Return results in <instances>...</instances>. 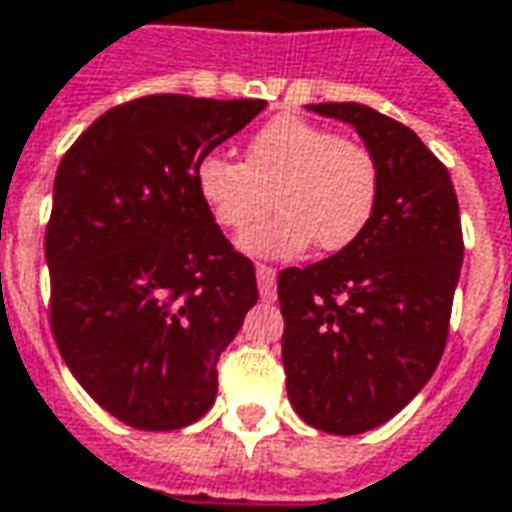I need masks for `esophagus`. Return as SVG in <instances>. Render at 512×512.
Masks as SVG:
<instances>
[{
    "mask_svg": "<svg viewBox=\"0 0 512 512\" xmlns=\"http://www.w3.org/2000/svg\"><path fill=\"white\" fill-rule=\"evenodd\" d=\"M257 288H260L263 302H274L277 299V271L271 266H257Z\"/></svg>",
    "mask_w": 512,
    "mask_h": 512,
    "instance_id": "obj_1",
    "label": "esophagus"
}]
</instances>
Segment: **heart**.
<instances>
[{
    "label": "heart",
    "instance_id": "obj_1",
    "mask_svg": "<svg viewBox=\"0 0 512 512\" xmlns=\"http://www.w3.org/2000/svg\"><path fill=\"white\" fill-rule=\"evenodd\" d=\"M194 185L210 219L232 232L263 219L274 194L280 213L241 235L238 249L252 257H293L313 241L321 252L355 244L374 219L380 169L360 141L285 113L252 132L244 163L216 152L199 157Z\"/></svg>",
    "mask_w": 512,
    "mask_h": 512
}]
</instances>
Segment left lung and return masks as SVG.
<instances>
[{
    "label": "left lung",
    "mask_w": 512,
    "mask_h": 512,
    "mask_svg": "<svg viewBox=\"0 0 512 512\" xmlns=\"http://www.w3.org/2000/svg\"><path fill=\"white\" fill-rule=\"evenodd\" d=\"M307 110L355 127L380 196L355 244L277 277L285 388L310 427L360 435L410 405L438 368L463 266L460 207L446 166L410 127L357 102Z\"/></svg>",
    "instance_id": "1"
}]
</instances>
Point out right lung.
<instances>
[{
  "label": "right lung",
  "mask_w": 512,
  "mask_h": 512,
  "mask_svg": "<svg viewBox=\"0 0 512 512\" xmlns=\"http://www.w3.org/2000/svg\"><path fill=\"white\" fill-rule=\"evenodd\" d=\"M263 107L144 96L99 116L57 166L46 227L57 349L135 430L205 416L221 352L257 302L255 266L210 219L194 166Z\"/></svg>",
  "instance_id": "right-lung-1"
}]
</instances>
